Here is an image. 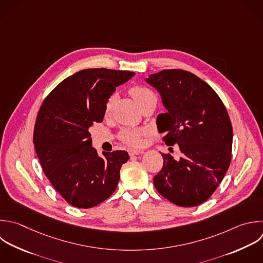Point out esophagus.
<instances>
[{"instance_id": "34e87169", "label": "esophagus", "mask_w": 263, "mask_h": 263, "mask_svg": "<svg viewBox=\"0 0 263 263\" xmlns=\"http://www.w3.org/2000/svg\"><path fill=\"white\" fill-rule=\"evenodd\" d=\"M127 151H128V154H129L130 156H134V155H138V154H140V153H143V151L138 150V149H133V148H129Z\"/></svg>"}]
</instances>
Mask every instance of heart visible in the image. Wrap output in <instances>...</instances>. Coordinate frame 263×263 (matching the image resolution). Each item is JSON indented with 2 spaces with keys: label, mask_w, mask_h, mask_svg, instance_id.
<instances>
[{
  "label": "heart",
  "mask_w": 263,
  "mask_h": 263,
  "mask_svg": "<svg viewBox=\"0 0 263 263\" xmlns=\"http://www.w3.org/2000/svg\"><path fill=\"white\" fill-rule=\"evenodd\" d=\"M130 95L135 99V101L138 103V105L146 100L149 97H154V93L143 86H134L130 89ZM114 102H115V96L112 95L108 98L105 104V114L110 115L113 107H114ZM146 135V130L143 128H124L120 133V137L125 141L127 144L133 145V146H141L144 143V137Z\"/></svg>",
  "instance_id": "1"
}]
</instances>
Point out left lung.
Segmentation results:
<instances>
[{
    "label": "left lung",
    "mask_w": 263,
    "mask_h": 263,
    "mask_svg": "<svg viewBox=\"0 0 263 263\" xmlns=\"http://www.w3.org/2000/svg\"><path fill=\"white\" fill-rule=\"evenodd\" d=\"M161 96L165 113L157 116L167 146L178 144L182 157L162 153L163 165L153 178L157 191L180 206L205 201L223 180L231 160L232 126L221 99L194 74L163 70L146 78Z\"/></svg>",
    "instance_id": "left-lung-1"
}]
</instances>
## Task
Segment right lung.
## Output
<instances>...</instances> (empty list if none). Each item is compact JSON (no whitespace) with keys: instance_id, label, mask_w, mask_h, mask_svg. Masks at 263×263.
<instances>
[{"instance_id":"1","label":"right lung","mask_w":263,"mask_h":263,"mask_svg":"<svg viewBox=\"0 0 263 263\" xmlns=\"http://www.w3.org/2000/svg\"><path fill=\"white\" fill-rule=\"evenodd\" d=\"M134 75L105 68L79 71L62 81L38 112L36 153L52 186L73 206H96L117 188L128 153L116 150L99 156L89 127L103 121L106 101Z\"/></svg>"}]
</instances>
